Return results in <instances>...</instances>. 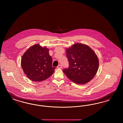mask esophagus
Returning <instances> with one entry per match:
<instances>
[{"instance_id":"1","label":"esophagus","mask_w":123,"mask_h":123,"mask_svg":"<svg viewBox=\"0 0 123 123\" xmlns=\"http://www.w3.org/2000/svg\"><path fill=\"white\" fill-rule=\"evenodd\" d=\"M62 65H61V64H59V65L58 66V67H57V68H59V69H62Z\"/></svg>"}]
</instances>
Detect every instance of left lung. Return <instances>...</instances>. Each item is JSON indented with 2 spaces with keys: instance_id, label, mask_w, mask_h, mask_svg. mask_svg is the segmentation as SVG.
<instances>
[{
  "instance_id": "obj_1",
  "label": "left lung",
  "mask_w": 123,
  "mask_h": 123,
  "mask_svg": "<svg viewBox=\"0 0 123 123\" xmlns=\"http://www.w3.org/2000/svg\"><path fill=\"white\" fill-rule=\"evenodd\" d=\"M69 66L63 71L71 81L83 84L91 80L99 68V59L87 45L76 43L66 50Z\"/></svg>"
}]
</instances>
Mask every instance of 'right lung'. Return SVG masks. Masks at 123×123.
<instances>
[{
  "label": "right lung",
  "instance_id": "obj_1",
  "mask_svg": "<svg viewBox=\"0 0 123 123\" xmlns=\"http://www.w3.org/2000/svg\"><path fill=\"white\" fill-rule=\"evenodd\" d=\"M52 61L48 48L35 44L24 53L21 66L24 74L29 79L34 82H41L54 73L56 68L52 66Z\"/></svg>",
  "mask_w": 123,
  "mask_h": 123
}]
</instances>
